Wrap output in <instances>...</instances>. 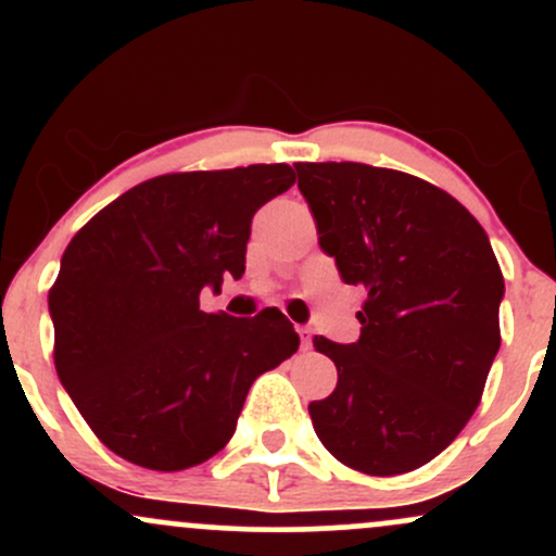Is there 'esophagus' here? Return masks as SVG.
<instances>
[{
  "label": "esophagus",
  "mask_w": 556,
  "mask_h": 556,
  "mask_svg": "<svg viewBox=\"0 0 556 556\" xmlns=\"http://www.w3.org/2000/svg\"><path fill=\"white\" fill-rule=\"evenodd\" d=\"M298 334H300V348L308 350L311 348V329L308 327H298Z\"/></svg>",
  "instance_id": "esophagus-1"
}]
</instances>
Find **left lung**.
<instances>
[{
  "label": "left lung",
  "mask_w": 556,
  "mask_h": 556,
  "mask_svg": "<svg viewBox=\"0 0 556 556\" xmlns=\"http://www.w3.org/2000/svg\"><path fill=\"white\" fill-rule=\"evenodd\" d=\"M318 245L363 285L358 342L314 337L337 366L308 405L316 437L368 476L426 465L455 442L500 353L504 279L476 216L437 185L358 162L295 164Z\"/></svg>",
  "instance_id": "left-lung-1"
}]
</instances>
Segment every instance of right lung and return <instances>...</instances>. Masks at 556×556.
Returning a JSON list of instances; mask_svg holds the SVG:
<instances>
[{
	"label": "right lung",
	"mask_w": 556,
	"mask_h": 556,
	"mask_svg": "<svg viewBox=\"0 0 556 556\" xmlns=\"http://www.w3.org/2000/svg\"><path fill=\"white\" fill-rule=\"evenodd\" d=\"M295 182L287 164L177 172L123 193L70 240L49 292L54 366L114 455L149 470L206 463L248 389L298 350L290 318L203 314V287L245 271L253 214Z\"/></svg>",
	"instance_id": "add662e5"
}]
</instances>
